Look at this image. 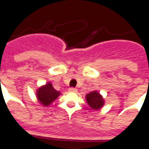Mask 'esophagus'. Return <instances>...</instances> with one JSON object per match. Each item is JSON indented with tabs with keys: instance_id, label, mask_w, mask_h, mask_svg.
<instances>
[{
	"instance_id": "esophagus-1",
	"label": "esophagus",
	"mask_w": 149,
	"mask_h": 149,
	"mask_svg": "<svg viewBox=\"0 0 149 149\" xmlns=\"http://www.w3.org/2000/svg\"><path fill=\"white\" fill-rule=\"evenodd\" d=\"M68 91L69 92H72V93H77V89L76 88H68Z\"/></svg>"
}]
</instances>
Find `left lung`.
<instances>
[{"mask_svg":"<svg viewBox=\"0 0 149 149\" xmlns=\"http://www.w3.org/2000/svg\"><path fill=\"white\" fill-rule=\"evenodd\" d=\"M86 100L88 104L92 110H97L103 106L104 100L99 93L93 91L86 95Z\"/></svg>","mask_w":149,"mask_h":149,"instance_id":"8db88e82","label":"left lung"}]
</instances>
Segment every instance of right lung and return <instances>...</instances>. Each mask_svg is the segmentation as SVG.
<instances>
[{"label": "right lung", "mask_w": 149, "mask_h": 149, "mask_svg": "<svg viewBox=\"0 0 149 149\" xmlns=\"http://www.w3.org/2000/svg\"><path fill=\"white\" fill-rule=\"evenodd\" d=\"M37 95L40 103L44 106H49L58 97L60 92L56 90L50 83H48L37 90Z\"/></svg>", "instance_id": "1"}]
</instances>
